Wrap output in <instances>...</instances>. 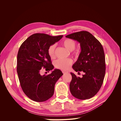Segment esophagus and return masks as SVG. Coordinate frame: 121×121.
<instances>
[{
  "label": "esophagus",
  "instance_id": "1",
  "mask_svg": "<svg viewBox=\"0 0 121 121\" xmlns=\"http://www.w3.org/2000/svg\"><path fill=\"white\" fill-rule=\"evenodd\" d=\"M62 72H63V73L64 74H66V73H69V72H68V71H65V70H63V71H62Z\"/></svg>",
  "mask_w": 121,
  "mask_h": 121
}]
</instances>
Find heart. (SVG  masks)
<instances>
[{
	"label": "heart",
	"mask_w": 121,
	"mask_h": 121,
	"mask_svg": "<svg viewBox=\"0 0 121 121\" xmlns=\"http://www.w3.org/2000/svg\"><path fill=\"white\" fill-rule=\"evenodd\" d=\"M65 48L69 51H73L75 49L76 46V42L73 39L67 38L61 42ZM56 44L51 45L48 48V54L51 58H53L55 56V50H56ZM74 54H77V52H74ZM73 63V60L71 59L61 60L58 59L54 62V65L56 68L60 69L65 70L68 69L71 67Z\"/></svg>",
	"instance_id": "1"
}]
</instances>
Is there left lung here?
<instances>
[{
	"label": "left lung",
	"mask_w": 121,
	"mask_h": 121,
	"mask_svg": "<svg viewBox=\"0 0 121 121\" xmlns=\"http://www.w3.org/2000/svg\"><path fill=\"white\" fill-rule=\"evenodd\" d=\"M65 37L80 43L81 52L72 67L76 72L84 73L82 78L77 77L71 73V93L79 99H89L96 94L104 82L105 63L103 47L94 36L87 31L75 32Z\"/></svg>",
	"instance_id": "left-lung-1"
}]
</instances>
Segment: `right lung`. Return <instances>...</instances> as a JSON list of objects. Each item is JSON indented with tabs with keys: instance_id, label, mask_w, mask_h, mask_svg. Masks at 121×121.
<instances>
[{
	"instance_id": "right-lung-1",
	"label": "right lung",
	"mask_w": 121,
	"mask_h": 121,
	"mask_svg": "<svg viewBox=\"0 0 121 121\" xmlns=\"http://www.w3.org/2000/svg\"><path fill=\"white\" fill-rule=\"evenodd\" d=\"M63 36L34 34L20 47L17 56V75L23 92L32 100L43 102L52 97L56 83L63 75L58 69L49 75H41L42 69L47 71L53 69L48 48Z\"/></svg>"
}]
</instances>
